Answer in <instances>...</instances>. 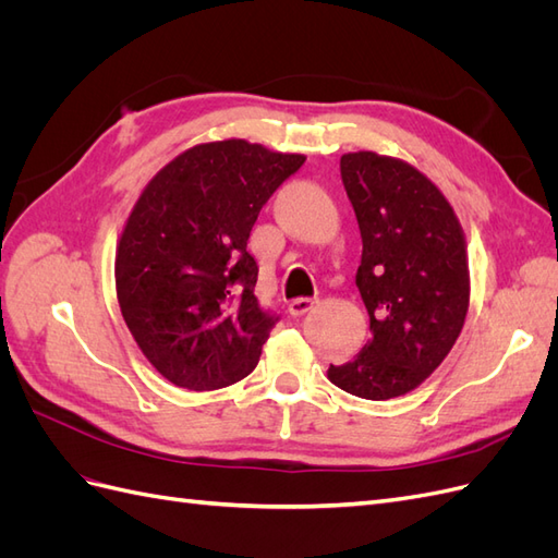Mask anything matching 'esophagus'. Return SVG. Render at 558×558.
<instances>
[{
	"instance_id": "obj_1",
	"label": "esophagus",
	"mask_w": 558,
	"mask_h": 558,
	"mask_svg": "<svg viewBox=\"0 0 558 558\" xmlns=\"http://www.w3.org/2000/svg\"><path fill=\"white\" fill-rule=\"evenodd\" d=\"M314 305H316V300H312V298H295V300H291L289 314L291 316H305L307 312L314 310Z\"/></svg>"
}]
</instances>
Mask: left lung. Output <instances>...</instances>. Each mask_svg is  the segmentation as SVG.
Segmentation results:
<instances>
[{"mask_svg":"<svg viewBox=\"0 0 558 558\" xmlns=\"http://www.w3.org/2000/svg\"><path fill=\"white\" fill-rule=\"evenodd\" d=\"M363 256L356 286L369 340L328 379L365 400L414 391L459 340L470 305L465 234L440 189L410 162L359 150L340 160Z\"/></svg>","mask_w":558,"mask_h":558,"instance_id":"1","label":"left lung"}]
</instances>
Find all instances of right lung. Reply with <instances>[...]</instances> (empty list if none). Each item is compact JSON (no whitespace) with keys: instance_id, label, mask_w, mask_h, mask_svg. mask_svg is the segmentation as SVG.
Instances as JSON below:
<instances>
[{"instance_id":"obj_1","label":"right lung","mask_w":558,"mask_h":558,"mask_svg":"<svg viewBox=\"0 0 558 558\" xmlns=\"http://www.w3.org/2000/svg\"><path fill=\"white\" fill-rule=\"evenodd\" d=\"M305 156L226 140L183 150L146 183L116 248V295L148 363L214 391L258 365L279 320L253 293V223Z\"/></svg>"}]
</instances>
